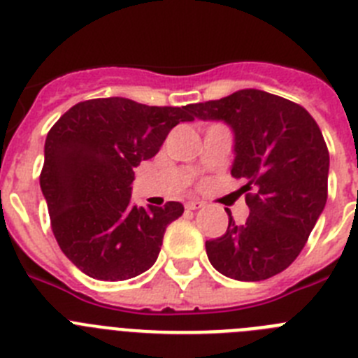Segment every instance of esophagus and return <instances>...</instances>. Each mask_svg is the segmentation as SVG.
Returning <instances> with one entry per match:
<instances>
[{
	"mask_svg": "<svg viewBox=\"0 0 358 358\" xmlns=\"http://www.w3.org/2000/svg\"><path fill=\"white\" fill-rule=\"evenodd\" d=\"M204 206L201 201H188L186 202V210H201Z\"/></svg>",
	"mask_w": 358,
	"mask_h": 358,
	"instance_id": "obj_1",
	"label": "esophagus"
}]
</instances>
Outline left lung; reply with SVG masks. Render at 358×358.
<instances>
[{
	"label": "left lung",
	"mask_w": 358,
	"mask_h": 358,
	"mask_svg": "<svg viewBox=\"0 0 358 358\" xmlns=\"http://www.w3.org/2000/svg\"><path fill=\"white\" fill-rule=\"evenodd\" d=\"M194 118L222 120L235 132L231 176L242 179L249 217L208 240L211 265L238 281L285 271L305 248L328 197L330 154L308 110L260 90L192 103Z\"/></svg>",
	"instance_id": "8db88e82"
}]
</instances>
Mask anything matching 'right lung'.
<instances>
[{
  "label": "right lung",
  "instance_id": "1",
  "mask_svg": "<svg viewBox=\"0 0 358 358\" xmlns=\"http://www.w3.org/2000/svg\"><path fill=\"white\" fill-rule=\"evenodd\" d=\"M189 106L157 107L129 98H93L66 110L44 143L41 189L59 248L94 280L145 273L161 251L164 229L185 211L131 204L134 169L154 157Z\"/></svg>",
  "mask_w": 358,
  "mask_h": 358
}]
</instances>
